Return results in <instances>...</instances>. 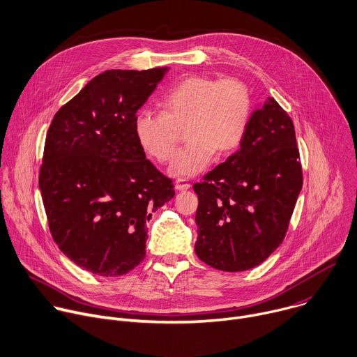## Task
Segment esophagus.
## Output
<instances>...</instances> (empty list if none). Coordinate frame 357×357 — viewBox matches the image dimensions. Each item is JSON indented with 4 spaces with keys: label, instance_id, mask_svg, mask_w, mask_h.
Returning <instances> with one entry per match:
<instances>
[{
    "label": "esophagus",
    "instance_id": "esophagus-1",
    "mask_svg": "<svg viewBox=\"0 0 357 357\" xmlns=\"http://www.w3.org/2000/svg\"><path fill=\"white\" fill-rule=\"evenodd\" d=\"M174 187H176L177 191H185V190L190 188V183H187L185 180H177L174 183Z\"/></svg>",
    "mask_w": 357,
    "mask_h": 357
}]
</instances>
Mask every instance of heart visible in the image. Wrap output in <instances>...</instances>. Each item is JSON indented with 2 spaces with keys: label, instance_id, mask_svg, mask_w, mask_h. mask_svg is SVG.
Wrapping results in <instances>:
<instances>
[{
  "label": "heart",
  "instance_id": "heart-1",
  "mask_svg": "<svg viewBox=\"0 0 357 357\" xmlns=\"http://www.w3.org/2000/svg\"><path fill=\"white\" fill-rule=\"evenodd\" d=\"M162 113L139 112L134 135L139 146L160 163L176 151L180 130L185 127L188 145L176 153L169 174L185 178L201 173L215 152L234 151L243 141L250 117L251 95L238 79L191 75L176 84L160 102Z\"/></svg>",
  "mask_w": 357,
  "mask_h": 357
}]
</instances>
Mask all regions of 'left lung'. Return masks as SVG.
Segmentation results:
<instances>
[{
	"mask_svg": "<svg viewBox=\"0 0 357 357\" xmlns=\"http://www.w3.org/2000/svg\"><path fill=\"white\" fill-rule=\"evenodd\" d=\"M301 185L293 121L266 98L238 151L194 184L198 258L226 272L264 262L284 238Z\"/></svg>",
	"mask_w": 357,
	"mask_h": 357,
	"instance_id": "8db88e82",
	"label": "left lung"
}]
</instances>
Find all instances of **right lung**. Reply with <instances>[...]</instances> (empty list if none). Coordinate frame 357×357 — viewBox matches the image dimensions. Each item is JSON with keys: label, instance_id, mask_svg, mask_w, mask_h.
I'll return each instance as SVG.
<instances>
[{"label": "right lung", "instance_id": "right-lung-1", "mask_svg": "<svg viewBox=\"0 0 357 357\" xmlns=\"http://www.w3.org/2000/svg\"><path fill=\"white\" fill-rule=\"evenodd\" d=\"M167 67L109 70L54 116L39 188L52 236L78 266L119 276L145 257L152 212L174 197L172 180L145 156L134 119Z\"/></svg>", "mask_w": 357, "mask_h": 357}]
</instances>
